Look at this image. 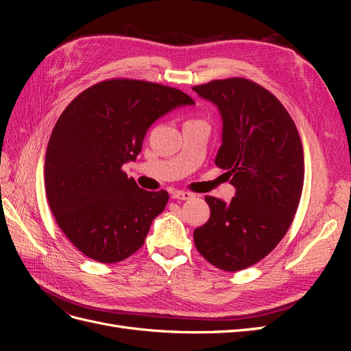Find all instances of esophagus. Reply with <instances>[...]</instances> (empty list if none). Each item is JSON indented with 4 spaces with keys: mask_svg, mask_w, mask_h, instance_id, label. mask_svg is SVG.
I'll return each instance as SVG.
<instances>
[{
    "mask_svg": "<svg viewBox=\"0 0 351 351\" xmlns=\"http://www.w3.org/2000/svg\"><path fill=\"white\" fill-rule=\"evenodd\" d=\"M173 197L178 199V200H190V199L195 197V195L190 193V192H182V190H176V192H173Z\"/></svg>",
    "mask_w": 351,
    "mask_h": 351,
    "instance_id": "1",
    "label": "esophagus"
}]
</instances>
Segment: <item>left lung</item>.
<instances>
[{"mask_svg": "<svg viewBox=\"0 0 351 351\" xmlns=\"http://www.w3.org/2000/svg\"><path fill=\"white\" fill-rule=\"evenodd\" d=\"M193 90L221 112L215 165L236 187L228 204L205 196L210 217L195 230V246L214 267L236 272L263 259L289 231L303 190V146L289 111L261 84L230 77Z\"/></svg>", "mask_w": 351, "mask_h": 351, "instance_id": "obj_1", "label": "left lung"}]
</instances>
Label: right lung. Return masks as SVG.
Segmentation results:
<instances>
[{"label":"right lung","instance_id":"add662e5","mask_svg":"<svg viewBox=\"0 0 351 351\" xmlns=\"http://www.w3.org/2000/svg\"><path fill=\"white\" fill-rule=\"evenodd\" d=\"M195 101L164 84L110 79L88 88L62 111L45 155V192L58 227L84 256L102 263L139 250L165 190L147 192L127 178L151 124Z\"/></svg>","mask_w":351,"mask_h":351}]
</instances>
